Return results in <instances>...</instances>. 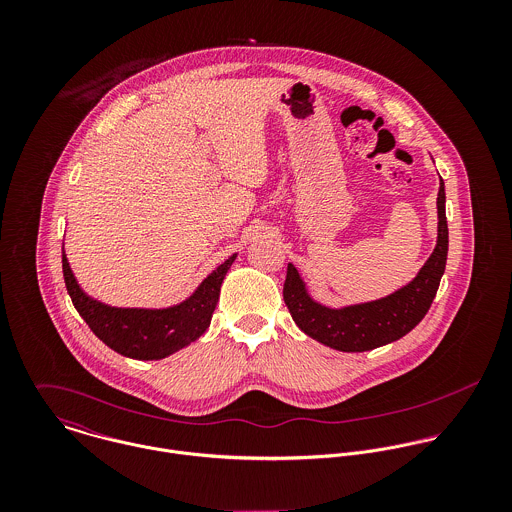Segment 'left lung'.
I'll list each match as a JSON object with an SVG mask.
<instances>
[{
	"instance_id": "1",
	"label": "left lung",
	"mask_w": 512,
	"mask_h": 512,
	"mask_svg": "<svg viewBox=\"0 0 512 512\" xmlns=\"http://www.w3.org/2000/svg\"><path fill=\"white\" fill-rule=\"evenodd\" d=\"M447 242L445 187L441 181L438 193V244L424 268L408 286L376 301L329 309L309 297L297 270L293 264H288L284 301L295 325L305 335L331 349L343 353H363L382 347L410 333L428 313L445 270Z\"/></svg>"
}]
</instances>
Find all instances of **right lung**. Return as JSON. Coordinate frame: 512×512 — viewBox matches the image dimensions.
Instances as JSON below:
<instances>
[{
	"instance_id": "obj_1",
	"label": "right lung",
	"mask_w": 512,
	"mask_h": 512,
	"mask_svg": "<svg viewBox=\"0 0 512 512\" xmlns=\"http://www.w3.org/2000/svg\"><path fill=\"white\" fill-rule=\"evenodd\" d=\"M236 254L207 276L195 293L167 309H124L104 305L80 290L63 250V276L73 305L92 333L112 351L138 359L157 361L197 341L209 327L219 301L220 284Z\"/></svg>"
}]
</instances>
